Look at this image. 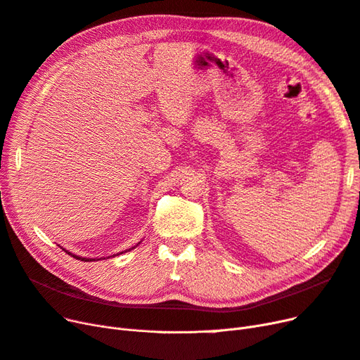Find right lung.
Here are the masks:
<instances>
[{
    "instance_id": "1",
    "label": "right lung",
    "mask_w": 360,
    "mask_h": 360,
    "mask_svg": "<svg viewBox=\"0 0 360 360\" xmlns=\"http://www.w3.org/2000/svg\"><path fill=\"white\" fill-rule=\"evenodd\" d=\"M130 250V249H129ZM68 254H70V252H68ZM71 255V254H70ZM74 258H77V259H79V261H96V259H91V258H82V257H77V255H72Z\"/></svg>"
}]
</instances>
